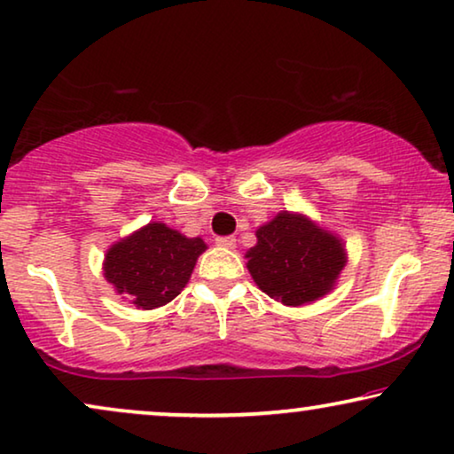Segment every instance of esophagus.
<instances>
[{
  "instance_id": "esophagus-1",
  "label": "esophagus",
  "mask_w": 454,
  "mask_h": 454,
  "mask_svg": "<svg viewBox=\"0 0 454 454\" xmlns=\"http://www.w3.org/2000/svg\"><path fill=\"white\" fill-rule=\"evenodd\" d=\"M215 244L219 247H225V250H233L235 247V238H231V235H227V238H216Z\"/></svg>"
}]
</instances>
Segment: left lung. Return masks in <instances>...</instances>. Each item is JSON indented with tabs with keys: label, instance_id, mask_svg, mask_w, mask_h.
I'll return each mask as SVG.
<instances>
[{
	"label": "left lung",
	"instance_id": "1",
	"mask_svg": "<svg viewBox=\"0 0 454 454\" xmlns=\"http://www.w3.org/2000/svg\"><path fill=\"white\" fill-rule=\"evenodd\" d=\"M256 246L246 252L254 283L285 306H303L334 287L347 262L337 235L308 216L283 210L256 229Z\"/></svg>",
	"mask_w": 454,
	"mask_h": 454
}]
</instances>
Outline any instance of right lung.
<instances>
[{
  "mask_svg": "<svg viewBox=\"0 0 454 454\" xmlns=\"http://www.w3.org/2000/svg\"><path fill=\"white\" fill-rule=\"evenodd\" d=\"M204 250L200 238H185L165 223H148L109 247L103 275L123 300L154 309L182 294Z\"/></svg>",
  "mask_w": 454,
  "mask_h": 454,
  "instance_id": "1",
  "label": "right lung"
}]
</instances>
